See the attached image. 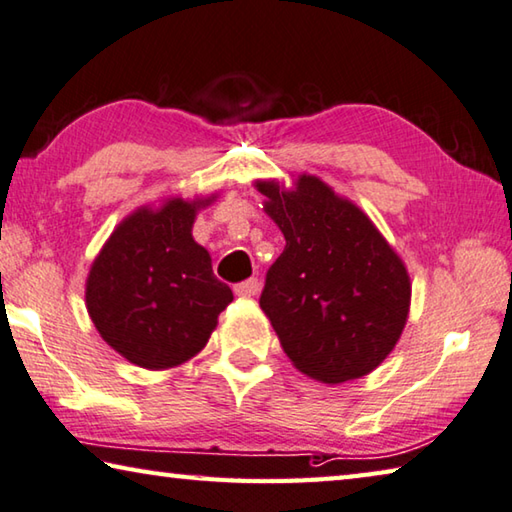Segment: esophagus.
<instances>
[{"mask_svg": "<svg viewBox=\"0 0 512 512\" xmlns=\"http://www.w3.org/2000/svg\"><path fill=\"white\" fill-rule=\"evenodd\" d=\"M258 288H261L258 279H247L238 285H233V292H236L238 297H254V294H258Z\"/></svg>", "mask_w": 512, "mask_h": 512, "instance_id": "34e87169", "label": "esophagus"}]
</instances>
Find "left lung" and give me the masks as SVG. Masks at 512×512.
Returning a JSON list of instances; mask_svg holds the SVG:
<instances>
[{"instance_id":"1","label":"left lung","mask_w":512,"mask_h":512,"mask_svg":"<svg viewBox=\"0 0 512 512\" xmlns=\"http://www.w3.org/2000/svg\"><path fill=\"white\" fill-rule=\"evenodd\" d=\"M256 188L285 236L261 294L285 355L326 384L378 369L407 324L405 263L369 215L319 177L299 175L294 188L258 179Z\"/></svg>"}]
</instances>
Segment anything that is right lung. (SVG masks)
<instances>
[{
	"instance_id": "obj_1",
	"label": "right lung",
	"mask_w": 512,
	"mask_h": 512,
	"mask_svg": "<svg viewBox=\"0 0 512 512\" xmlns=\"http://www.w3.org/2000/svg\"><path fill=\"white\" fill-rule=\"evenodd\" d=\"M209 202L170 197L159 209L141 206L112 231L89 270L85 301L96 330L143 369H173L195 357L233 301L191 233L197 209Z\"/></svg>"
}]
</instances>
